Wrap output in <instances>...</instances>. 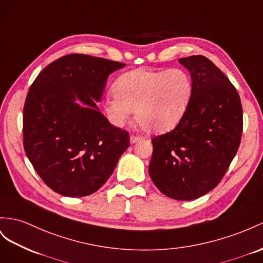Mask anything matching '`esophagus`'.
I'll return each instance as SVG.
<instances>
[{
  "instance_id": "obj_1",
  "label": "esophagus",
  "mask_w": 263,
  "mask_h": 263,
  "mask_svg": "<svg viewBox=\"0 0 263 263\" xmlns=\"http://www.w3.org/2000/svg\"><path fill=\"white\" fill-rule=\"evenodd\" d=\"M143 138L142 137H140V136H133V134H131L130 136V142L133 144V143H137L138 141H140V140H142Z\"/></svg>"
}]
</instances>
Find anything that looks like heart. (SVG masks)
<instances>
[{
  "label": "heart",
  "mask_w": 263,
  "mask_h": 263,
  "mask_svg": "<svg viewBox=\"0 0 263 263\" xmlns=\"http://www.w3.org/2000/svg\"><path fill=\"white\" fill-rule=\"evenodd\" d=\"M192 87L190 74L182 69H137L114 82V96L105 99L103 109L113 125H123L134 111L143 130L163 133L182 119Z\"/></svg>",
  "instance_id": "obj_1"
}]
</instances>
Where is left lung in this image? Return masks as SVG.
<instances>
[{
  "instance_id": "8db88e82",
  "label": "left lung",
  "mask_w": 263,
  "mask_h": 263,
  "mask_svg": "<svg viewBox=\"0 0 263 263\" xmlns=\"http://www.w3.org/2000/svg\"><path fill=\"white\" fill-rule=\"evenodd\" d=\"M190 71L192 96L178 125L152 139L150 177L166 197L189 201L219 184L241 142L238 91L203 55L179 59Z\"/></svg>"
}]
</instances>
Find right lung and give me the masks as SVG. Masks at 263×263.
Here are the masks:
<instances>
[{
	"label": "right lung",
	"mask_w": 263,
	"mask_h": 263,
	"mask_svg": "<svg viewBox=\"0 0 263 263\" xmlns=\"http://www.w3.org/2000/svg\"><path fill=\"white\" fill-rule=\"evenodd\" d=\"M123 66L76 53L49 64L32 83L23 109L24 150L57 193L79 198L98 191L129 147V133L97 106L107 77Z\"/></svg>",
	"instance_id": "1"
}]
</instances>
